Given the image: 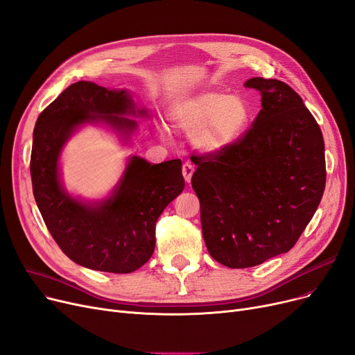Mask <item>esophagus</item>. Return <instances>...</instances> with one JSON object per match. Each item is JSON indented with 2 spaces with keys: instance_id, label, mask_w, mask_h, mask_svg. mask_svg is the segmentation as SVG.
I'll return each instance as SVG.
<instances>
[{
  "instance_id": "34e87169",
  "label": "esophagus",
  "mask_w": 355,
  "mask_h": 355,
  "mask_svg": "<svg viewBox=\"0 0 355 355\" xmlns=\"http://www.w3.org/2000/svg\"><path fill=\"white\" fill-rule=\"evenodd\" d=\"M193 174H194V166L191 164H184L182 165V175H184V180H186V182L191 181Z\"/></svg>"
}]
</instances>
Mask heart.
<instances>
[{
	"mask_svg": "<svg viewBox=\"0 0 355 355\" xmlns=\"http://www.w3.org/2000/svg\"><path fill=\"white\" fill-rule=\"evenodd\" d=\"M173 125L191 135L193 146L206 155H218L235 146L250 129L254 109L241 96L205 91L174 105Z\"/></svg>",
	"mask_w": 355,
	"mask_h": 355,
	"instance_id": "heart-1",
	"label": "heart"
}]
</instances>
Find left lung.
<instances>
[{
  "label": "left lung",
  "mask_w": 355,
  "mask_h": 355,
  "mask_svg": "<svg viewBox=\"0 0 355 355\" xmlns=\"http://www.w3.org/2000/svg\"><path fill=\"white\" fill-rule=\"evenodd\" d=\"M261 110L242 139L218 155H193L207 251L229 268L288 252L325 190V144L295 89L257 76Z\"/></svg>",
  "instance_id": "left-lung-1"
}]
</instances>
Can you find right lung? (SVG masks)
<instances>
[{"instance_id":"right-lung-1","label":"right lung","mask_w":355,"mask_h":355,"mask_svg":"<svg viewBox=\"0 0 355 355\" xmlns=\"http://www.w3.org/2000/svg\"><path fill=\"white\" fill-rule=\"evenodd\" d=\"M149 117L126 89L89 81L69 85L40 113L30 158L33 194L44 225L64 254L89 270L128 274L141 268L155 250V225L184 190L181 161L150 164L129 157L109 197L84 200L69 194L60 178V152L85 125H98L128 144L137 121Z\"/></svg>"}]
</instances>
